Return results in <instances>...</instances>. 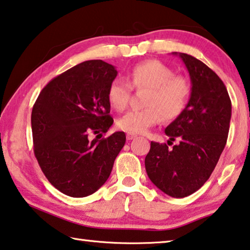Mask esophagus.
I'll list each match as a JSON object with an SVG mask.
<instances>
[{
  "mask_svg": "<svg viewBox=\"0 0 250 250\" xmlns=\"http://www.w3.org/2000/svg\"><path fill=\"white\" fill-rule=\"evenodd\" d=\"M137 136L136 134H133V133H126V139L128 140H132L133 138H136Z\"/></svg>",
  "mask_w": 250,
  "mask_h": 250,
  "instance_id": "obj_1",
  "label": "esophagus"
}]
</instances>
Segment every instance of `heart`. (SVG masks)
I'll list each match as a JSON object with an SVG mask.
<instances>
[{
	"mask_svg": "<svg viewBox=\"0 0 250 250\" xmlns=\"http://www.w3.org/2000/svg\"><path fill=\"white\" fill-rule=\"evenodd\" d=\"M128 81L117 78L110 83L108 100L112 108L122 111L129 102L132 85L146 90V108L131 110L119 119V128L129 133H144L161 120H175L184 112L191 97V82L184 75H177L169 65L158 60L138 63L130 70Z\"/></svg>",
	"mask_w": 250,
	"mask_h": 250,
	"instance_id": "heart-1",
	"label": "heart"
}]
</instances>
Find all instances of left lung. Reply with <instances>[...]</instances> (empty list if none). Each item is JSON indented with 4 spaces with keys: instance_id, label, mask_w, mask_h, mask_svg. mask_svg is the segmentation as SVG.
<instances>
[{
    "instance_id": "8db88e82",
    "label": "left lung",
    "mask_w": 250,
    "mask_h": 250,
    "mask_svg": "<svg viewBox=\"0 0 250 250\" xmlns=\"http://www.w3.org/2000/svg\"><path fill=\"white\" fill-rule=\"evenodd\" d=\"M179 57L189 71L192 92L187 108L165 130L168 144H178L169 148L151 141L145 159L150 180L173 198L191 195L209 179L227 142L231 118V101L221 79L192 55Z\"/></svg>"
}]
</instances>
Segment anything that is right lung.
<instances>
[{
  "label": "right lung",
  "instance_id": "add662e5",
  "mask_svg": "<svg viewBox=\"0 0 250 250\" xmlns=\"http://www.w3.org/2000/svg\"><path fill=\"white\" fill-rule=\"evenodd\" d=\"M117 73L102 60L82 62L52 79L33 105L34 156L50 184L66 196L96 192L125 144L122 131L101 139L113 124L108 89Z\"/></svg>",
  "mask_w": 250,
  "mask_h": 250
}]
</instances>
